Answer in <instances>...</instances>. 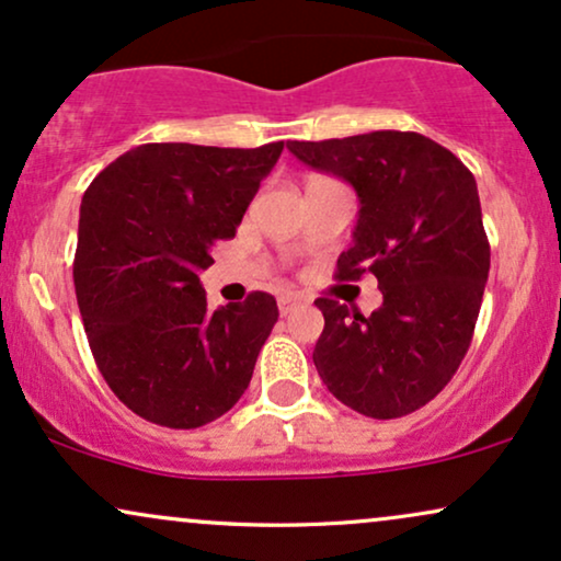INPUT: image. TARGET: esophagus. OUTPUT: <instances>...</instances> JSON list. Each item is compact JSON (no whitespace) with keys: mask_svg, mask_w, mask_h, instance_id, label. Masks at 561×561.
<instances>
[{"mask_svg":"<svg viewBox=\"0 0 561 561\" xmlns=\"http://www.w3.org/2000/svg\"><path fill=\"white\" fill-rule=\"evenodd\" d=\"M276 306H279V313H282V317H287V313H293L295 308H300V306H302V298H300V295L285 293V295H279V300H276Z\"/></svg>","mask_w":561,"mask_h":561,"instance_id":"obj_1","label":"esophagus"}]
</instances>
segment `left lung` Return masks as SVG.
<instances>
[{"label":"left lung","mask_w":561,"mask_h":561,"mask_svg":"<svg viewBox=\"0 0 561 561\" xmlns=\"http://www.w3.org/2000/svg\"><path fill=\"white\" fill-rule=\"evenodd\" d=\"M295 158L356 190L353 244L337 279L375 274L382 306L319 298L324 332L313 347L321 382L371 420L422 409L450 382L472 343L491 244L472 171L414 131L287 141Z\"/></svg>","instance_id":"8db88e82"}]
</instances>
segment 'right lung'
<instances>
[{
	"instance_id": "right-lung-1",
	"label": "right lung",
	"mask_w": 561,
	"mask_h": 561,
	"mask_svg": "<svg viewBox=\"0 0 561 561\" xmlns=\"http://www.w3.org/2000/svg\"><path fill=\"white\" fill-rule=\"evenodd\" d=\"M282 150L139 145L83 192L76 300L96 369L141 420L195 430L248 390L279 319L274 295L210 311L197 274L234 237Z\"/></svg>"
}]
</instances>
